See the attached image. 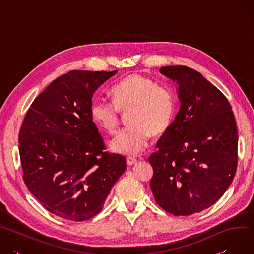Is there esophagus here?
<instances>
[{"label":"esophagus","instance_id":"obj_1","mask_svg":"<svg viewBox=\"0 0 254 254\" xmlns=\"http://www.w3.org/2000/svg\"><path fill=\"white\" fill-rule=\"evenodd\" d=\"M136 162H137V160H136L135 158H132V157H128V158L127 159V164L128 166H132V165H134Z\"/></svg>","mask_w":254,"mask_h":254}]
</instances>
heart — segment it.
Instances as JSON below:
<instances>
[{
	"label": "heart",
	"mask_w": 254,
	"mask_h": 254,
	"mask_svg": "<svg viewBox=\"0 0 254 254\" xmlns=\"http://www.w3.org/2000/svg\"><path fill=\"white\" fill-rule=\"evenodd\" d=\"M114 102L95 100L90 115L102 129L115 133L120 125V112L128 113L129 127L122 130L111 142L118 154L135 156L147 148L154 135L164 133L172 125L177 102L175 94L149 77L138 73L126 76L111 90Z\"/></svg>",
	"instance_id": "b5f03b06"
}]
</instances>
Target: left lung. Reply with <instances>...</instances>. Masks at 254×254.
<instances>
[{
    "label": "left lung",
    "instance_id": "8db88e82",
    "mask_svg": "<svg viewBox=\"0 0 254 254\" xmlns=\"http://www.w3.org/2000/svg\"><path fill=\"white\" fill-rule=\"evenodd\" d=\"M160 72L177 82L180 110L149 161L157 203L176 216L201 212L228 189L237 168L238 134L222 92L187 66Z\"/></svg>",
    "mask_w": 254,
    "mask_h": 254
}]
</instances>
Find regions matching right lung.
I'll list each match as a JSON object with an SVG mask.
<instances>
[{
	"mask_svg": "<svg viewBox=\"0 0 254 254\" xmlns=\"http://www.w3.org/2000/svg\"><path fill=\"white\" fill-rule=\"evenodd\" d=\"M117 70H73L56 78L31 104L19 132L23 179L49 212L71 221L90 219L127 169L105 152L92 122L93 93Z\"/></svg>",
	"mask_w": 254,
	"mask_h": 254,
	"instance_id": "obj_1",
	"label": "right lung"
}]
</instances>
